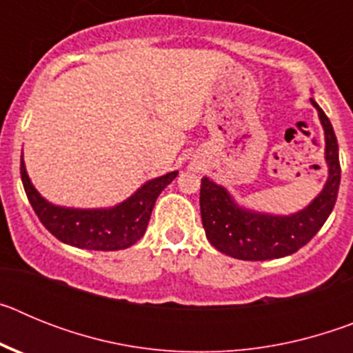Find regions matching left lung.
<instances>
[{
    "label": "left lung",
    "instance_id": "8db88e82",
    "mask_svg": "<svg viewBox=\"0 0 353 353\" xmlns=\"http://www.w3.org/2000/svg\"><path fill=\"white\" fill-rule=\"evenodd\" d=\"M316 108L325 134V162L329 176L322 192L301 212L290 215H272L249 210L235 203L223 185L210 179H201L199 208L207 239L217 251L236 260L263 261L297 252L323 226L336 205L341 180L338 139L330 120L322 108Z\"/></svg>",
    "mask_w": 353,
    "mask_h": 353
}]
</instances>
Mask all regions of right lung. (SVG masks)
Here are the masks:
<instances>
[{
  "label": "right lung",
  "instance_id": "1",
  "mask_svg": "<svg viewBox=\"0 0 353 353\" xmlns=\"http://www.w3.org/2000/svg\"><path fill=\"white\" fill-rule=\"evenodd\" d=\"M179 171L148 180L125 201L111 208H67L49 203L39 194L21 159V179L40 223L63 244L92 251H118L145 235L155 199L176 179Z\"/></svg>",
  "mask_w": 353,
  "mask_h": 353
}]
</instances>
